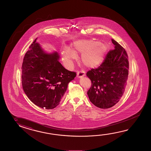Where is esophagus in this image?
I'll list each match as a JSON object with an SVG mask.
<instances>
[{
	"mask_svg": "<svg viewBox=\"0 0 151 151\" xmlns=\"http://www.w3.org/2000/svg\"><path fill=\"white\" fill-rule=\"evenodd\" d=\"M85 76V72L83 70L78 71L77 73V77L78 78H82Z\"/></svg>",
	"mask_w": 151,
	"mask_h": 151,
	"instance_id": "esophagus-1",
	"label": "esophagus"
}]
</instances>
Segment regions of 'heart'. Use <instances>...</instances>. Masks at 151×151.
<instances>
[{
    "instance_id": "1",
    "label": "heart",
    "mask_w": 151,
    "mask_h": 151,
    "mask_svg": "<svg viewBox=\"0 0 151 151\" xmlns=\"http://www.w3.org/2000/svg\"><path fill=\"white\" fill-rule=\"evenodd\" d=\"M108 47L99 41L78 40L74 42L73 49L64 47L62 49V57L65 64L70 65L73 60L76 59V52L81 53V62L87 68H95L104 61Z\"/></svg>"
}]
</instances>
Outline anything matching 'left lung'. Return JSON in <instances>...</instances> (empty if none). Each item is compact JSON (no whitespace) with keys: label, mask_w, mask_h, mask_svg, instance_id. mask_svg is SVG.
<instances>
[{"label":"left lung","mask_w":151,"mask_h":151,"mask_svg":"<svg viewBox=\"0 0 151 151\" xmlns=\"http://www.w3.org/2000/svg\"><path fill=\"white\" fill-rule=\"evenodd\" d=\"M115 49L108 53L104 62L87 72L91 86L87 94L90 102L101 109H108L120 101L128 86L129 61L125 50L114 39Z\"/></svg>","instance_id":"obj_1"}]
</instances>
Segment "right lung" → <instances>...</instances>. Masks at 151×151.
I'll return each mask as SVG.
<instances>
[{
  "label": "right lung",
  "instance_id": "add662e5",
  "mask_svg": "<svg viewBox=\"0 0 151 151\" xmlns=\"http://www.w3.org/2000/svg\"><path fill=\"white\" fill-rule=\"evenodd\" d=\"M36 38L25 54L22 65V86L28 98L40 108L52 109L60 104L68 83L76 73L59 62V53L47 52Z\"/></svg>",
  "mask_w": 151,
  "mask_h": 151
}]
</instances>
